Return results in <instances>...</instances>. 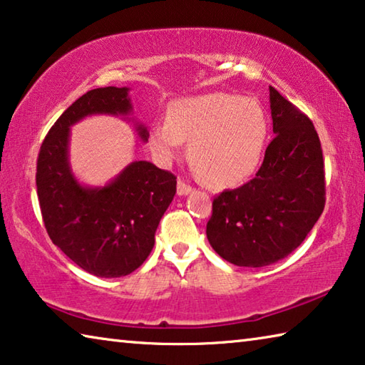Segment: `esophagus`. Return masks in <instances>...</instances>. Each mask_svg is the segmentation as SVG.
I'll return each instance as SVG.
<instances>
[{
  "instance_id": "esophagus-1",
  "label": "esophagus",
  "mask_w": 365,
  "mask_h": 365,
  "mask_svg": "<svg viewBox=\"0 0 365 365\" xmlns=\"http://www.w3.org/2000/svg\"><path fill=\"white\" fill-rule=\"evenodd\" d=\"M191 191H193V188H191L190 185H187L183 180H178V183H177V195L178 196H187L191 193Z\"/></svg>"
}]
</instances>
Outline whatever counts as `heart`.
Listing matches in <instances>:
<instances>
[{"label": "heart", "mask_w": 365, "mask_h": 365, "mask_svg": "<svg viewBox=\"0 0 365 365\" xmlns=\"http://www.w3.org/2000/svg\"><path fill=\"white\" fill-rule=\"evenodd\" d=\"M269 135V117L255 98L207 93L170 104L168 123L151 127V150L163 160L174 159L188 145L191 168L215 188L245 182L261 165Z\"/></svg>", "instance_id": "heart-1"}]
</instances>
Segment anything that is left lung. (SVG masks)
<instances>
[{"instance_id": "8db88e82", "label": "left lung", "mask_w": 365, "mask_h": 365, "mask_svg": "<svg viewBox=\"0 0 365 365\" xmlns=\"http://www.w3.org/2000/svg\"><path fill=\"white\" fill-rule=\"evenodd\" d=\"M275 138L256 177L212 202L207 240L225 261L264 267L304 242L325 206L324 156L309 117L270 86Z\"/></svg>"}]
</instances>
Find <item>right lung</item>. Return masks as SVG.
I'll list each match as a JSON object with an SVG mask.
<instances>
[{
	"label": "right lung",
	"instance_id": "1",
	"mask_svg": "<svg viewBox=\"0 0 365 365\" xmlns=\"http://www.w3.org/2000/svg\"><path fill=\"white\" fill-rule=\"evenodd\" d=\"M130 113L127 86L86 91L49 128L36 160V193L49 238L78 267L103 279L128 275L145 262L177 191L175 175L148 160H133L104 187H85L72 174L73 123L86 115ZM137 130L146 141V128Z\"/></svg>",
	"mask_w": 365,
	"mask_h": 365
}]
</instances>
